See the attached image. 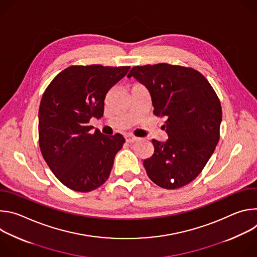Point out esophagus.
Segmentation results:
<instances>
[{
	"label": "esophagus",
	"instance_id": "34e87169",
	"mask_svg": "<svg viewBox=\"0 0 257 257\" xmlns=\"http://www.w3.org/2000/svg\"><path fill=\"white\" fill-rule=\"evenodd\" d=\"M125 138H126V141L129 142V143H132V142H135V141H138V140H139L138 137H135V136H133V135H126Z\"/></svg>",
	"mask_w": 257,
	"mask_h": 257
}]
</instances>
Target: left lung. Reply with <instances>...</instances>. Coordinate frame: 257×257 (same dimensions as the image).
Listing matches in <instances>:
<instances>
[{"label": "left lung", "instance_id": "1", "mask_svg": "<svg viewBox=\"0 0 257 257\" xmlns=\"http://www.w3.org/2000/svg\"><path fill=\"white\" fill-rule=\"evenodd\" d=\"M134 77L151 93L156 116H165V142L153 139L154 155L143 161L162 188L187 185L203 170L219 139L222 106L206 78L192 68L161 63L135 66Z\"/></svg>", "mask_w": 257, "mask_h": 257}]
</instances>
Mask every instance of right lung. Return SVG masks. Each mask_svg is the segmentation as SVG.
Returning a JSON list of instances; mask_svg holds the SVG:
<instances>
[{
	"mask_svg": "<svg viewBox=\"0 0 257 257\" xmlns=\"http://www.w3.org/2000/svg\"><path fill=\"white\" fill-rule=\"evenodd\" d=\"M130 67L71 66L47 87L39 111L42 155L68 188L89 192L106 181L125 138L117 133H92L91 118L103 115L107 91Z\"/></svg>",
	"mask_w": 257,
	"mask_h": 257,
	"instance_id": "obj_1",
	"label": "right lung"
}]
</instances>
